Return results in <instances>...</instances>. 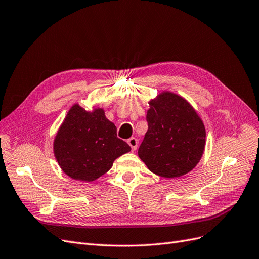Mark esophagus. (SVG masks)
I'll list each match as a JSON object with an SVG mask.
<instances>
[{
    "label": "esophagus",
    "mask_w": 259,
    "mask_h": 259,
    "mask_svg": "<svg viewBox=\"0 0 259 259\" xmlns=\"http://www.w3.org/2000/svg\"><path fill=\"white\" fill-rule=\"evenodd\" d=\"M127 143H128L129 146L131 147L132 151H136L137 147H138V140H137L136 138H130V139L127 141Z\"/></svg>",
    "instance_id": "obj_1"
}]
</instances>
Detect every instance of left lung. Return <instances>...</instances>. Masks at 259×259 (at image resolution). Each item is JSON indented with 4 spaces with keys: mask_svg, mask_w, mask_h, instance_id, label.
<instances>
[{
    "mask_svg": "<svg viewBox=\"0 0 259 259\" xmlns=\"http://www.w3.org/2000/svg\"><path fill=\"white\" fill-rule=\"evenodd\" d=\"M148 129L139 147V157L153 173L180 178L200 161L205 145V128L184 98L163 91L149 101Z\"/></svg>",
    "mask_w": 259,
    "mask_h": 259,
    "instance_id": "left-lung-1",
    "label": "left lung"
}]
</instances>
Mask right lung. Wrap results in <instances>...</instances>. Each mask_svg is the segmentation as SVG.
<instances>
[{"mask_svg":"<svg viewBox=\"0 0 259 259\" xmlns=\"http://www.w3.org/2000/svg\"><path fill=\"white\" fill-rule=\"evenodd\" d=\"M102 108L87 112L74 104L57 132L54 154L70 178L93 182L112 168L116 158L131 151Z\"/></svg>","mask_w":259,"mask_h":259,"instance_id":"1","label":"right lung"}]
</instances>
